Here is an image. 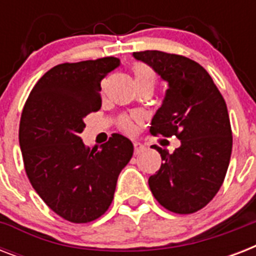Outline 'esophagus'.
<instances>
[{"mask_svg": "<svg viewBox=\"0 0 256 256\" xmlns=\"http://www.w3.org/2000/svg\"><path fill=\"white\" fill-rule=\"evenodd\" d=\"M144 152V146L142 144H140V142H136L134 144V154L136 156H140V152Z\"/></svg>", "mask_w": 256, "mask_h": 256, "instance_id": "obj_1", "label": "esophagus"}]
</instances>
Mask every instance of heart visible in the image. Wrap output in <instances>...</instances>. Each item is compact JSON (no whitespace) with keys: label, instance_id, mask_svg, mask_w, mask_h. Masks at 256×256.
I'll return each mask as SVG.
<instances>
[{"label":"heart","instance_id":"obj_1","mask_svg":"<svg viewBox=\"0 0 256 256\" xmlns=\"http://www.w3.org/2000/svg\"><path fill=\"white\" fill-rule=\"evenodd\" d=\"M132 70H134V77H136V82L150 81L156 84V73L148 65H144V64H136V65H134V69ZM120 128H124V132H132V130H134V124L132 122V120L124 118V120H120Z\"/></svg>","mask_w":256,"mask_h":256}]
</instances>
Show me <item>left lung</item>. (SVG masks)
Here are the masks:
<instances>
[{"label":"left lung","mask_w":256,"mask_h":256,"mask_svg":"<svg viewBox=\"0 0 256 256\" xmlns=\"http://www.w3.org/2000/svg\"><path fill=\"white\" fill-rule=\"evenodd\" d=\"M168 82L152 120L154 136H175L180 146L170 154L154 144L164 164L148 178L154 198L168 211L191 214L214 198L222 186L232 150L226 102L198 62L158 50L132 53Z\"/></svg>","instance_id":"left-lung-1"}]
</instances>
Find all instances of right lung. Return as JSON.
I'll use <instances>...</instances> for the list:
<instances>
[{"mask_svg": "<svg viewBox=\"0 0 256 256\" xmlns=\"http://www.w3.org/2000/svg\"><path fill=\"white\" fill-rule=\"evenodd\" d=\"M116 57L61 64L30 92L20 122V148L32 186L66 220L88 223L112 204L116 179L132 160V140L112 134L88 148L80 136L85 116L98 112L100 81L116 69Z\"/></svg>", "mask_w": 256, "mask_h": 256, "instance_id": "1", "label": "right lung"}]
</instances>
